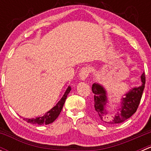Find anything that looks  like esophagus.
<instances>
[{
	"label": "esophagus",
	"instance_id": "esophagus-1",
	"mask_svg": "<svg viewBox=\"0 0 151 151\" xmlns=\"http://www.w3.org/2000/svg\"><path fill=\"white\" fill-rule=\"evenodd\" d=\"M90 73V69L87 67H84V68H82L80 70V73H79V77H80V80H81L82 81H84L85 79L88 77V74Z\"/></svg>",
	"mask_w": 151,
	"mask_h": 151
}]
</instances>
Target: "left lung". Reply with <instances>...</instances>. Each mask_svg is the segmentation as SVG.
I'll use <instances>...</instances> for the list:
<instances>
[{
  "instance_id": "1",
  "label": "left lung",
  "mask_w": 151,
  "mask_h": 151,
  "mask_svg": "<svg viewBox=\"0 0 151 151\" xmlns=\"http://www.w3.org/2000/svg\"><path fill=\"white\" fill-rule=\"evenodd\" d=\"M142 84L139 87H134L129 89L121 99V105L115 112H109L107 109V91L102 85L98 83L92 85V91L94 93V109L101 121L108 124H117L124 122L136 112L139 106L145 84V75L143 72L141 77Z\"/></svg>"
}]
</instances>
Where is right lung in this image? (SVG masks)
<instances>
[{
  "label": "right lung",
  "mask_w": 151,
  "mask_h": 151,
  "mask_svg": "<svg viewBox=\"0 0 151 151\" xmlns=\"http://www.w3.org/2000/svg\"><path fill=\"white\" fill-rule=\"evenodd\" d=\"M71 87L68 86L67 88L66 91H65L63 96H62V98L60 99V101L56 104L55 106H53L50 110L47 112L44 115L41 117H37L36 118H31V119L30 118H24V120L28 123L38 125H47L54 122L57 119L58 115H60V112H61L62 109H63L65 101H66L67 98V96H68V94L71 91Z\"/></svg>",
  "instance_id": "obj_1"
}]
</instances>
